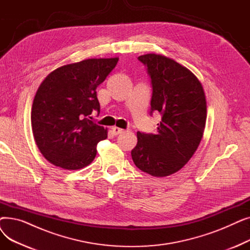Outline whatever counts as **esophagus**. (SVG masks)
I'll return each mask as SVG.
<instances>
[{"label":"esophagus","instance_id":"obj_1","mask_svg":"<svg viewBox=\"0 0 250 250\" xmlns=\"http://www.w3.org/2000/svg\"><path fill=\"white\" fill-rule=\"evenodd\" d=\"M112 132H113V134L116 136V135H120V134H123L124 132H125V129H123V128H121V127H117V126H113L112 128Z\"/></svg>","mask_w":250,"mask_h":250}]
</instances>
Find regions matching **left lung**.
<instances>
[{"instance_id":"1","label":"left lung","mask_w":250,"mask_h":250,"mask_svg":"<svg viewBox=\"0 0 250 250\" xmlns=\"http://www.w3.org/2000/svg\"><path fill=\"white\" fill-rule=\"evenodd\" d=\"M138 59L152 80L151 113L158 111L162 118L155 135L137 133L132 158L142 171L165 177L179 171L200 145L207 120L205 91L196 76L172 59L156 54Z\"/></svg>"}]
</instances>
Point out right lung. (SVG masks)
I'll list each match as a JSON object with an SVG mask.
<instances>
[{
  "label": "right lung",
  "instance_id": "obj_1",
  "mask_svg": "<svg viewBox=\"0 0 250 250\" xmlns=\"http://www.w3.org/2000/svg\"><path fill=\"white\" fill-rule=\"evenodd\" d=\"M118 58L88 59L62 65L38 87L31 109L36 146L60 168L78 170L94 160L107 128L89 120L100 111L96 88L115 68ZM91 118V117H90Z\"/></svg>",
  "mask_w": 250,
  "mask_h": 250
}]
</instances>
